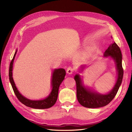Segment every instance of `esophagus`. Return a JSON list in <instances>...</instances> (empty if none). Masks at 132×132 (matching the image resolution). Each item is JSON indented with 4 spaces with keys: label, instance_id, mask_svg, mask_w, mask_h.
Instances as JSON below:
<instances>
[{
    "label": "esophagus",
    "instance_id": "34e87169",
    "mask_svg": "<svg viewBox=\"0 0 132 132\" xmlns=\"http://www.w3.org/2000/svg\"><path fill=\"white\" fill-rule=\"evenodd\" d=\"M66 72L68 74H71L72 72H74V69L72 68H71V67H69L68 69H67Z\"/></svg>",
    "mask_w": 132,
    "mask_h": 132
}]
</instances>
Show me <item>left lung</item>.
I'll return each mask as SVG.
<instances>
[{
  "label": "left lung",
  "mask_w": 132,
  "mask_h": 132,
  "mask_svg": "<svg viewBox=\"0 0 132 132\" xmlns=\"http://www.w3.org/2000/svg\"><path fill=\"white\" fill-rule=\"evenodd\" d=\"M110 57L114 60L117 72L116 82L112 89L106 94H101L95 92L87 87L84 86L83 80L80 75L76 74L74 77L77 85V97L78 101L82 106L89 108H96L105 106L110 103L118 91L122 83L124 70L122 66V54L118 45L114 43L111 44L104 53V57ZM86 66L80 67L83 71Z\"/></svg>",
  "instance_id": "obj_1"
}]
</instances>
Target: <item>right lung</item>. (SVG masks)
Instances as JSON below:
<instances>
[{
	"label": "right lung",
	"instance_id": "1",
	"mask_svg": "<svg viewBox=\"0 0 132 132\" xmlns=\"http://www.w3.org/2000/svg\"><path fill=\"white\" fill-rule=\"evenodd\" d=\"M17 51H18V50H16L13 59L11 62L9 69L10 81L14 91V93L16 95V97H18V99L21 103L30 108L35 109H47L52 107L57 102L59 87H60L61 83L62 82V81L64 79V77L66 75L65 70L61 68L57 69H56L53 70L51 81L52 89L50 94L47 97L45 98L44 99L38 100H32L27 99V98L24 97L20 93L18 88L16 87L15 83L14 82L12 77L13 63Z\"/></svg>",
	"mask_w": 132,
	"mask_h": 132
}]
</instances>
